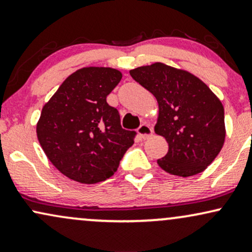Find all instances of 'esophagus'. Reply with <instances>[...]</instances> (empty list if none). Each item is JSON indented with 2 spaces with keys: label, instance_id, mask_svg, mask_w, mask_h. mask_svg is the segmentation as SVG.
Instances as JSON below:
<instances>
[{
  "label": "esophagus",
  "instance_id": "1",
  "mask_svg": "<svg viewBox=\"0 0 252 252\" xmlns=\"http://www.w3.org/2000/svg\"><path fill=\"white\" fill-rule=\"evenodd\" d=\"M137 132L141 138L147 140V138H149L150 136L153 135V128L150 126H148V124H142V126L137 129Z\"/></svg>",
  "mask_w": 252,
  "mask_h": 252
}]
</instances>
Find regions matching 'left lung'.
I'll return each mask as SVG.
<instances>
[{"mask_svg":"<svg viewBox=\"0 0 252 252\" xmlns=\"http://www.w3.org/2000/svg\"><path fill=\"white\" fill-rule=\"evenodd\" d=\"M129 72L158 100L154 130L168 143L158 166L182 178L204 172L220 153L226 136L219 98L194 74L163 63Z\"/></svg>","mask_w":252,"mask_h":252,"instance_id":"obj_1","label":"left lung"}]
</instances>
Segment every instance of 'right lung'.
Instances as JSON below:
<instances>
[{
  "label": "right lung",
  "mask_w": 252,
  "mask_h": 252,
  "mask_svg": "<svg viewBox=\"0 0 252 252\" xmlns=\"http://www.w3.org/2000/svg\"><path fill=\"white\" fill-rule=\"evenodd\" d=\"M122 79L116 68L89 66L70 74L43 105L36 123L40 146L63 175L96 184L115 174L135 131L124 130L106 97Z\"/></svg>",
  "instance_id": "right-lung-1"
}]
</instances>
